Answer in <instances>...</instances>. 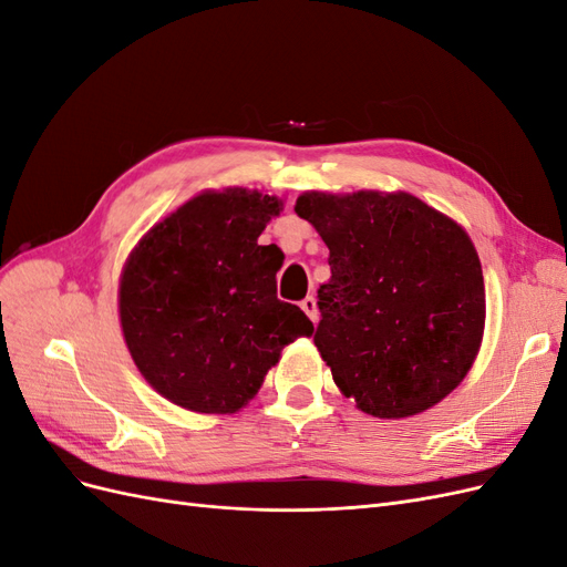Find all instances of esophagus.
<instances>
[{
	"instance_id": "obj_1",
	"label": "esophagus",
	"mask_w": 567,
	"mask_h": 567,
	"mask_svg": "<svg viewBox=\"0 0 567 567\" xmlns=\"http://www.w3.org/2000/svg\"><path fill=\"white\" fill-rule=\"evenodd\" d=\"M300 307H302V312L310 317L315 323L319 321V310H317V300L312 298V296H307L305 300H300Z\"/></svg>"
}]
</instances>
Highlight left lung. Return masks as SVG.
<instances>
[{"mask_svg":"<svg viewBox=\"0 0 567 567\" xmlns=\"http://www.w3.org/2000/svg\"><path fill=\"white\" fill-rule=\"evenodd\" d=\"M296 213L329 246L315 346L340 392L375 419L414 416L447 398L485 331L468 234L406 192H307Z\"/></svg>","mask_w":567,"mask_h":567,"instance_id":"left-lung-1","label":"left lung"}]
</instances>
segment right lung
<instances>
[{
	"mask_svg": "<svg viewBox=\"0 0 567 567\" xmlns=\"http://www.w3.org/2000/svg\"><path fill=\"white\" fill-rule=\"evenodd\" d=\"M281 200L248 188L205 192L158 221L120 277V326L136 369L165 400L234 414L315 326L277 298L284 255L257 238Z\"/></svg>",
	"mask_w": 567,
	"mask_h": 567,
	"instance_id": "obj_1",
	"label": "right lung"
}]
</instances>
